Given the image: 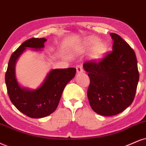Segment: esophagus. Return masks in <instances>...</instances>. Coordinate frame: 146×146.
<instances>
[{
    "label": "esophagus",
    "mask_w": 146,
    "mask_h": 146,
    "mask_svg": "<svg viewBox=\"0 0 146 146\" xmlns=\"http://www.w3.org/2000/svg\"><path fill=\"white\" fill-rule=\"evenodd\" d=\"M76 69H77V73H82V72L84 71L83 67H82V66H81V65L77 66H76Z\"/></svg>",
    "instance_id": "obj_1"
}]
</instances>
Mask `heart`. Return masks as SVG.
I'll return each mask as SVG.
<instances>
[{
	"mask_svg": "<svg viewBox=\"0 0 146 146\" xmlns=\"http://www.w3.org/2000/svg\"><path fill=\"white\" fill-rule=\"evenodd\" d=\"M99 41L96 38H93L88 41V47L90 48H94L93 50V56L95 58H100L102 56L104 55L105 51H106V47L103 43H99Z\"/></svg>",
	"mask_w": 146,
	"mask_h": 146,
	"instance_id": "heart-1",
	"label": "heart"
}]
</instances>
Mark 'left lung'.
Listing matches in <instances>:
<instances>
[{
	"instance_id": "left-lung-1",
	"label": "left lung",
	"mask_w": 146,
	"mask_h": 146,
	"mask_svg": "<svg viewBox=\"0 0 146 146\" xmlns=\"http://www.w3.org/2000/svg\"><path fill=\"white\" fill-rule=\"evenodd\" d=\"M112 52L99 62L84 63L90 78L87 95L91 108L104 116L125 110L134 100L139 78L134 50L124 40L111 33Z\"/></svg>"
}]
</instances>
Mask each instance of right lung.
<instances>
[{
	"label": "right lung",
	"mask_w": 146,
	"mask_h": 146,
	"mask_svg": "<svg viewBox=\"0 0 146 146\" xmlns=\"http://www.w3.org/2000/svg\"><path fill=\"white\" fill-rule=\"evenodd\" d=\"M46 41L45 38H32L24 42L12 54L5 73V83L12 103L19 111L33 118L46 117L55 111L64 87L76 73L75 68L52 69L38 88L31 90L21 86L15 76L17 59L27 48L41 50Z\"/></svg>",
	"instance_id": "right-lung-1"
}]
</instances>
